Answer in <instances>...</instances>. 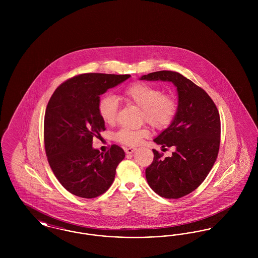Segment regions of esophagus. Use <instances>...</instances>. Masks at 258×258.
I'll return each instance as SVG.
<instances>
[{"label": "esophagus", "mask_w": 258, "mask_h": 258, "mask_svg": "<svg viewBox=\"0 0 258 258\" xmlns=\"http://www.w3.org/2000/svg\"><path fill=\"white\" fill-rule=\"evenodd\" d=\"M135 150H136V148L135 147H125L124 148V152L126 153V154H133L134 152H135Z\"/></svg>", "instance_id": "esophagus-1"}]
</instances>
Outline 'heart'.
Returning <instances> with one entry per match:
<instances>
[{"label": "heart", "instance_id": "1", "mask_svg": "<svg viewBox=\"0 0 258 258\" xmlns=\"http://www.w3.org/2000/svg\"><path fill=\"white\" fill-rule=\"evenodd\" d=\"M121 98L142 110V120L156 128H164L173 122L178 110L177 100L172 95L163 94L158 87L136 82L123 90ZM98 111L102 121L113 124L116 121L118 101L107 95L98 100ZM149 135L147 128L125 130L115 135V140L128 146L139 144Z\"/></svg>", "mask_w": 258, "mask_h": 258}]
</instances>
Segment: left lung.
I'll list each match as a JSON object with an SVG mask.
<instances>
[{"label": "left lung", "mask_w": 258, "mask_h": 258, "mask_svg": "<svg viewBox=\"0 0 258 258\" xmlns=\"http://www.w3.org/2000/svg\"><path fill=\"white\" fill-rule=\"evenodd\" d=\"M141 80L169 81L177 87L178 110L170 125L154 139L161 147H174L171 157L153 150L154 160L146 179L159 196L184 197L202 184L217 160L221 142V118L208 94L184 75L160 71Z\"/></svg>", "instance_id": "obj_1"}]
</instances>
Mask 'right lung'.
<instances>
[{
	"label": "right lung",
	"mask_w": 258,
	"mask_h": 258,
	"mask_svg": "<svg viewBox=\"0 0 258 258\" xmlns=\"http://www.w3.org/2000/svg\"><path fill=\"white\" fill-rule=\"evenodd\" d=\"M130 74H83L61 83L50 98L44 116V147L50 167L61 185L82 198L104 194L114 181L124 152L112 145L94 149L105 124L98 111L99 96Z\"/></svg>",
	"instance_id": "right-lung-1"
}]
</instances>
